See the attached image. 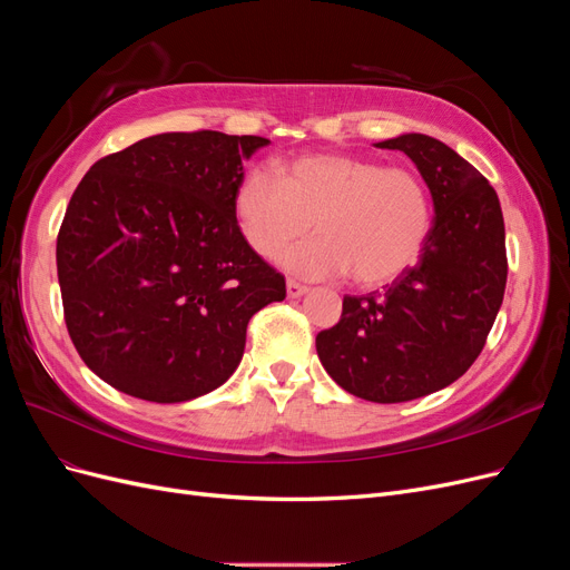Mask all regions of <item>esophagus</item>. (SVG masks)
Returning a JSON list of instances; mask_svg holds the SVG:
<instances>
[{
    "label": "esophagus",
    "mask_w": 570,
    "mask_h": 570,
    "mask_svg": "<svg viewBox=\"0 0 570 570\" xmlns=\"http://www.w3.org/2000/svg\"><path fill=\"white\" fill-rule=\"evenodd\" d=\"M285 287H287V297L289 299H297V297H302V295H306V292H308V287L297 283V281H287Z\"/></svg>",
    "instance_id": "obj_1"
}]
</instances>
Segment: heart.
I'll list each match as a JSON object with an SVG mask.
<instances>
[{
	"instance_id": "1",
	"label": "heart",
	"mask_w": 570,
	"mask_h": 570,
	"mask_svg": "<svg viewBox=\"0 0 570 570\" xmlns=\"http://www.w3.org/2000/svg\"><path fill=\"white\" fill-rule=\"evenodd\" d=\"M233 212L262 258L278 256L314 220L321 237L285 252L283 266L304 278L352 273L361 287L400 278L430 233V199L419 176L352 154H304L278 166V180L249 170Z\"/></svg>"
}]
</instances>
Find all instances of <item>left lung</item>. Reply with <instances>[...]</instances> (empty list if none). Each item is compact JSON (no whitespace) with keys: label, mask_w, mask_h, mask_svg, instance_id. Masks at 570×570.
Masks as SVG:
<instances>
[{"label":"left lung","mask_w":570,"mask_h":570,"mask_svg":"<svg viewBox=\"0 0 570 570\" xmlns=\"http://www.w3.org/2000/svg\"><path fill=\"white\" fill-rule=\"evenodd\" d=\"M416 164L430 197L433 228L419 264L383 292L344 297L337 325L316 335L333 381L377 404L433 394L473 366L485 347L507 287V237L488 178L430 135L377 142Z\"/></svg>","instance_id":"obj_1"}]
</instances>
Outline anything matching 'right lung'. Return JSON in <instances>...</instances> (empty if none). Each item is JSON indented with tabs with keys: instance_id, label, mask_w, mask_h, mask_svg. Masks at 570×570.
<instances>
[{
	"instance_id": "add662e5",
	"label": "right lung",
	"mask_w": 570,
	"mask_h": 570,
	"mask_svg": "<svg viewBox=\"0 0 570 570\" xmlns=\"http://www.w3.org/2000/svg\"><path fill=\"white\" fill-rule=\"evenodd\" d=\"M266 137L161 132L99 159L57 237L63 316L101 381L157 404L220 387L247 323L285 278L239 230L233 197Z\"/></svg>"
}]
</instances>
